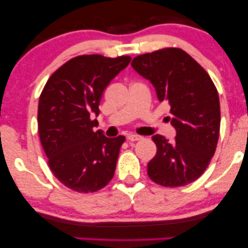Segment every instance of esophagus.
Returning <instances> with one entry per match:
<instances>
[{
    "instance_id": "obj_1",
    "label": "esophagus",
    "mask_w": 248,
    "mask_h": 248,
    "mask_svg": "<svg viewBox=\"0 0 248 248\" xmlns=\"http://www.w3.org/2000/svg\"><path fill=\"white\" fill-rule=\"evenodd\" d=\"M142 137H140V135H137V134H128L127 135V140L130 142H135V141H139L141 140Z\"/></svg>"
}]
</instances>
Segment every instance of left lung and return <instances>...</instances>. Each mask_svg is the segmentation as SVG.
I'll list each match as a JSON object with an SVG mask.
<instances>
[{
    "label": "left lung",
    "mask_w": 248,
    "mask_h": 248,
    "mask_svg": "<svg viewBox=\"0 0 248 248\" xmlns=\"http://www.w3.org/2000/svg\"><path fill=\"white\" fill-rule=\"evenodd\" d=\"M131 65L152 83L158 100L169 104L168 121L176 130L171 142L152 137L157 154L148 164L149 177L167 187L194 182L209 166L219 139L220 103L211 78L181 48L139 55Z\"/></svg>",
    "instance_id": "left-lung-1"
}]
</instances>
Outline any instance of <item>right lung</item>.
<instances>
[{
  "label": "right lung",
  "instance_id": "right-lung-1",
  "mask_svg": "<svg viewBox=\"0 0 248 248\" xmlns=\"http://www.w3.org/2000/svg\"><path fill=\"white\" fill-rule=\"evenodd\" d=\"M131 62L81 55L67 61L47 81L39 97L38 133L49 168L73 191L96 192L113 178L125 137L93 131L105 88Z\"/></svg>",
  "mask_w": 248,
  "mask_h": 248
}]
</instances>
